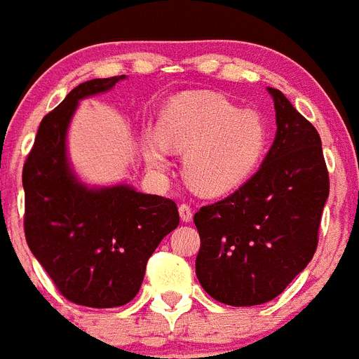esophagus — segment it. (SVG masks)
I'll return each instance as SVG.
<instances>
[{"mask_svg": "<svg viewBox=\"0 0 359 359\" xmlns=\"http://www.w3.org/2000/svg\"><path fill=\"white\" fill-rule=\"evenodd\" d=\"M179 213H180V219L184 222H189L191 221V217H194V212H191V206L186 203H182L179 206Z\"/></svg>", "mask_w": 359, "mask_h": 359, "instance_id": "esophagus-1", "label": "esophagus"}]
</instances>
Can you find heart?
<instances>
[{"label": "heart", "mask_w": 359, "mask_h": 359, "mask_svg": "<svg viewBox=\"0 0 359 359\" xmlns=\"http://www.w3.org/2000/svg\"><path fill=\"white\" fill-rule=\"evenodd\" d=\"M268 129L263 116L239 109L222 96L186 93L165 105L158 135L144 144L147 165L168 168V147L184 153L188 182L204 195L233 191L252 177L266 149Z\"/></svg>", "instance_id": "b5f03b06"}]
</instances>
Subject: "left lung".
<instances>
[{
  "label": "left lung",
  "mask_w": 359,
  "mask_h": 359,
  "mask_svg": "<svg viewBox=\"0 0 359 359\" xmlns=\"http://www.w3.org/2000/svg\"><path fill=\"white\" fill-rule=\"evenodd\" d=\"M277 133L257 173L194 221L201 236L195 272L224 305L272 301L314 257L328 170L316 128L281 91L268 87Z\"/></svg>",
  "instance_id": "left-lung-1"
}]
</instances>
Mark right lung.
<instances>
[{"instance_id":"right-lung-1","label":"right lung","mask_w":359,"mask_h":359,"mask_svg":"<svg viewBox=\"0 0 359 359\" xmlns=\"http://www.w3.org/2000/svg\"><path fill=\"white\" fill-rule=\"evenodd\" d=\"M122 78L80 83L45 114L21 175L27 245L65 299L91 309L133 299L147 259L179 226L171 198L128 186L87 189L69 170L65 133L78 100L107 91Z\"/></svg>"}]
</instances>
